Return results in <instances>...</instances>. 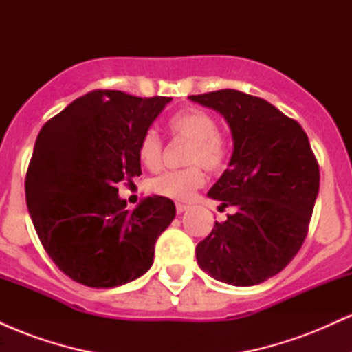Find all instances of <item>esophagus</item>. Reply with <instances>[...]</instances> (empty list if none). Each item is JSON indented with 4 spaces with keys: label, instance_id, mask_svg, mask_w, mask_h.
<instances>
[{
    "label": "esophagus",
    "instance_id": "esophagus-1",
    "mask_svg": "<svg viewBox=\"0 0 352 352\" xmlns=\"http://www.w3.org/2000/svg\"><path fill=\"white\" fill-rule=\"evenodd\" d=\"M175 208H177V213H184V212H187L190 207H188V205H185V204H177Z\"/></svg>",
    "mask_w": 352,
    "mask_h": 352
}]
</instances>
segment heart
<instances>
[{
  "label": "heart",
  "mask_w": 352,
  "mask_h": 352,
  "mask_svg": "<svg viewBox=\"0 0 352 352\" xmlns=\"http://www.w3.org/2000/svg\"><path fill=\"white\" fill-rule=\"evenodd\" d=\"M167 129L173 139H182L190 144L185 165L192 167L179 172H167L151 182V190L157 195L173 200H190L193 193L205 182L201 165L205 170L221 172L228 164V142L218 132L217 119L200 109H185L175 112L167 120ZM162 140L155 132L148 131L140 137L137 145V157L148 170H157L162 164Z\"/></svg>",
  "instance_id": "heart-1"
}]
</instances>
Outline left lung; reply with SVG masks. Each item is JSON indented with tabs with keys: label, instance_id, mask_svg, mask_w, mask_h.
Instances as JSON below:
<instances>
[{
	"label": "left lung",
	"instance_id": "obj_1",
	"mask_svg": "<svg viewBox=\"0 0 352 352\" xmlns=\"http://www.w3.org/2000/svg\"><path fill=\"white\" fill-rule=\"evenodd\" d=\"M225 117L233 137L228 168L210 188L220 207H235L197 245L205 273L233 286L260 285L300 252L319 192L308 135L265 99L235 89L188 96Z\"/></svg>",
	"mask_w": 352,
	"mask_h": 352
}]
</instances>
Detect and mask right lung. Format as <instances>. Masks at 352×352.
<instances>
[{"label": "right lung", "instance_id": "right-lung-1", "mask_svg": "<svg viewBox=\"0 0 352 352\" xmlns=\"http://www.w3.org/2000/svg\"><path fill=\"white\" fill-rule=\"evenodd\" d=\"M170 100L98 89L43 125L24 182L26 205L44 250L71 280L116 288L152 266L175 205L153 195L127 210L116 185L142 173L137 145Z\"/></svg>", "mask_w": 352, "mask_h": 352}]
</instances>
